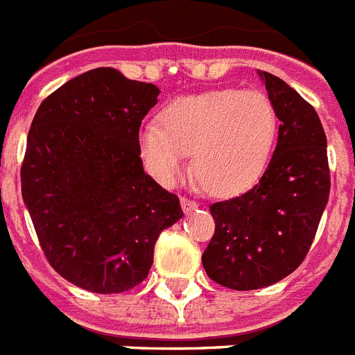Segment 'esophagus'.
Masks as SVG:
<instances>
[{
	"label": "esophagus",
	"mask_w": 355,
	"mask_h": 355,
	"mask_svg": "<svg viewBox=\"0 0 355 355\" xmlns=\"http://www.w3.org/2000/svg\"><path fill=\"white\" fill-rule=\"evenodd\" d=\"M180 203H182V209H184V212L196 211V209L200 207L198 202H195V200H189V198H182Z\"/></svg>",
	"instance_id": "34e87169"
}]
</instances>
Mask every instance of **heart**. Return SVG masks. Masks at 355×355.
Listing matches in <instances>:
<instances>
[{"mask_svg": "<svg viewBox=\"0 0 355 355\" xmlns=\"http://www.w3.org/2000/svg\"><path fill=\"white\" fill-rule=\"evenodd\" d=\"M279 118L261 91L214 89L182 96L162 110V123L148 121L137 134L146 171L162 186H175L193 166L214 195H236L261 178L275 144Z\"/></svg>", "mask_w": 355, "mask_h": 355, "instance_id": "b5f03b06", "label": "heart"}]
</instances>
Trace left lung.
Returning <instances> with one entry per match:
<instances>
[{
	"mask_svg": "<svg viewBox=\"0 0 355 355\" xmlns=\"http://www.w3.org/2000/svg\"><path fill=\"white\" fill-rule=\"evenodd\" d=\"M279 118V141L261 180L212 203L216 221L202 255L207 275L236 291L275 284L306 259L329 202L327 137L313 105L279 76L259 71Z\"/></svg>",
	"mask_w": 355,
	"mask_h": 355,
	"instance_id": "8db88e82",
	"label": "left lung"
}]
</instances>
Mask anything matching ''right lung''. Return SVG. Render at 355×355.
Wrapping results in <instances>:
<instances>
[{
  "label": "right lung",
  "mask_w": 355,
  "mask_h": 355,
  "mask_svg": "<svg viewBox=\"0 0 355 355\" xmlns=\"http://www.w3.org/2000/svg\"><path fill=\"white\" fill-rule=\"evenodd\" d=\"M159 87L96 67L37 109L21 193L48 263L71 284L123 293L143 282L160 232L180 220L178 196L144 173L137 150Z\"/></svg>",
  "instance_id": "add662e5"
}]
</instances>
